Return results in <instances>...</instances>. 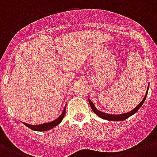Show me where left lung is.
<instances>
[{"mask_svg":"<svg viewBox=\"0 0 157 157\" xmlns=\"http://www.w3.org/2000/svg\"><path fill=\"white\" fill-rule=\"evenodd\" d=\"M148 89H149V85L147 89V92L146 94L144 96V99L141 101V103L138 104L136 107H134V109L131 110V111H129L128 112H125V113H123V114H108V113H105V112H100L99 110H98L96 108V107L94 106L93 103H92V101L89 98V103H90V107L92 111H93L96 115H98V117H101V118H103L104 120H107V121H124V120H126L127 118H129V117H131L134 114H135L140 107H142V105L144 104V101L146 100L147 95V92H148Z\"/></svg>","mask_w":157,"mask_h":157,"instance_id":"8db88e82","label":"left lung"}]
</instances>
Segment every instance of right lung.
Here are the masks:
<instances>
[{
    "label": "right lung",
    "instance_id": "1",
    "mask_svg": "<svg viewBox=\"0 0 157 157\" xmlns=\"http://www.w3.org/2000/svg\"><path fill=\"white\" fill-rule=\"evenodd\" d=\"M65 112H66V107L64 108L62 114L56 120H54L51 122H49V123H43V124H27V123H24V122H23V124H25L26 126L28 127L29 129H33L34 131H47V130L53 129V128H54V127L61 123L62 120L63 119L64 115H65Z\"/></svg>",
    "mask_w": 157,
    "mask_h": 157
}]
</instances>
